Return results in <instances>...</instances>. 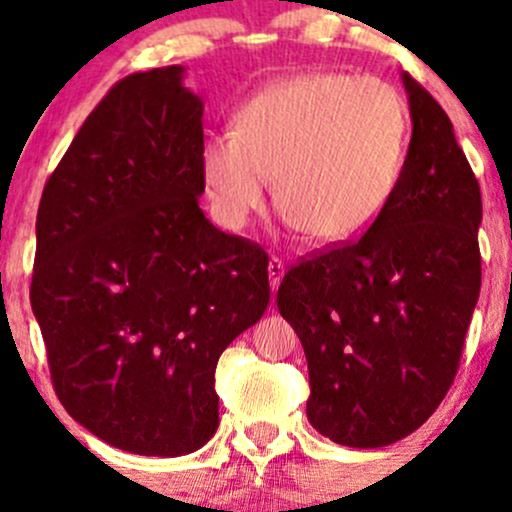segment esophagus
I'll return each mask as SVG.
<instances>
[{"instance_id": "obj_1", "label": "esophagus", "mask_w": 512, "mask_h": 512, "mask_svg": "<svg viewBox=\"0 0 512 512\" xmlns=\"http://www.w3.org/2000/svg\"><path fill=\"white\" fill-rule=\"evenodd\" d=\"M267 272H269V284H272V291H276L279 289L281 279H284V264L276 260V257H272V260H269Z\"/></svg>"}]
</instances>
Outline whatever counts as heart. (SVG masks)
<instances>
[{
	"label": "heart",
	"mask_w": 512,
	"mask_h": 512,
	"mask_svg": "<svg viewBox=\"0 0 512 512\" xmlns=\"http://www.w3.org/2000/svg\"><path fill=\"white\" fill-rule=\"evenodd\" d=\"M409 108L375 76L315 72L279 81L240 105L236 129L211 132L199 154L211 211L238 231L274 190L291 231L317 245L361 238L402 180Z\"/></svg>",
	"instance_id": "heart-1"
}]
</instances>
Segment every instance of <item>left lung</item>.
<instances>
[{"label":"left lung","instance_id":"1","mask_svg":"<svg viewBox=\"0 0 512 512\" xmlns=\"http://www.w3.org/2000/svg\"><path fill=\"white\" fill-rule=\"evenodd\" d=\"M402 84L411 142L390 207L276 293L308 361V421L346 448L397 443L438 409L481 289L479 182L445 110L407 72Z\"/></svg>","mask_w":512,"mask_h":512}]
</instances>
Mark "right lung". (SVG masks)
I'll return each instance as SVG.
<instances>
[{"instance_id": "right-lung-1", "label": "right lung", "mask_w": 512, "mask_h": 512, "mask_svg": "<svg viewBox=\"0 0 512 512\" xmlns=\"http://www.w3.org/2000/svg\"><path fill=\"white\" fill-rule=\"evenodd\" d=\"M185 67L117 81L50 175L31 305L52 385L113 448L178 457L219 428L214 370L269 303L267 255L199 209L204 103Z\"/></svg>"}]
</instances>
